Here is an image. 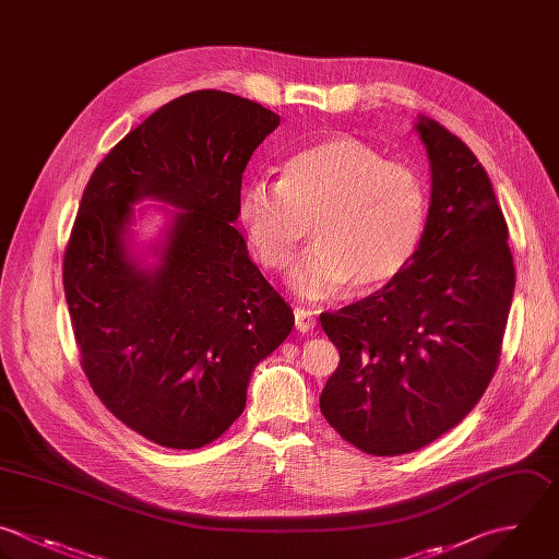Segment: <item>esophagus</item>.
Returning <instances> with one entry per match:
<instances>
[{"mask_svg":"<svg viewBox=\"0 0 559 559\" xmlns=\"http://www.w3.org/2000/svg\"><path fill=\"white\" fill-rule=\"evenodd\" d=\"M293 317H295V328H297L299 332H308V330H312L314 323H317L314 312H312V310H306V308H295V310H293Z\"/></svg>","mask_w":559,"mask_h":559,"instance_id":"obj_1","label":"esophagus"}]
</instances>
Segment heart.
Segmentation results:
<instances>
[{"mask_svg": "<svg viewBox=\"0 0 559 559\" xmlns=\"http://www.w3.org/2000/svg\"><path fill=\"white\" fill-rule=\"evenodd\" d=\"M428 212L419 170L347 135L290 155L277 186L253 181L238 199V223L266 271H284L312 227L317 242L290 275L308 299L330 297L349 282L367 293L397 280L424 242Z\"/></svg>", "mask_w": 559, "mask_h": 559, "instance_id": "obj_1", "label": "heart"}]
</instances>
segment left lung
I'll return each instance as SVG.
<instances>
[{
  "label": "left lung",
  "mask_w": 559,
  "mask_h": 559,
  "mask_svg": "<svg viewBox=\"0 0 559 559\" xmlns=\"http://www.w3.org/2000/svg\"><path fill=\"white\" fill-rule=\"evenodd\" d=\"M417 131L432 192L415 260L369 297L319 317L341 356L321 413L373 456L419 450L476 406L500 360L515 286L485 168L439 122L421 118Z\"/></svg>",
  "instance_id": "obj_1"
}]
</instances>
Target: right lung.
<instances>
[{"instance_id":"add662e5","label":"right lung","mask_w":559,"mask_h":559,"mask_svg":"<svg viewBox=\"0 0 559 559\" xmlns=\"http://www.w3.org/2000/svg\"><path fill=\"white\" fill-rule=\"evenodd\" d=\"M280 127L216 90L170 100L96 166L66 247L63 288L81 367L98 400L153 443L194 450L245 411L253 367L293 330L290 306L249 260L242 173ZM185 207L155 272L126 258L130 203Z\"/></svg>"}]
</instances>
